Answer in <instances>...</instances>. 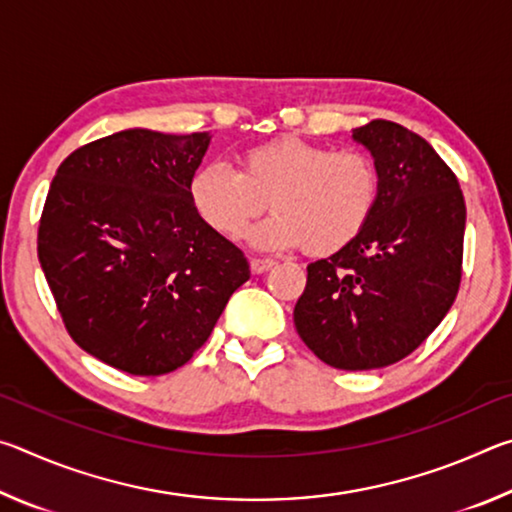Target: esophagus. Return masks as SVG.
I'll list each match as a JSON object with an SVG mask.
<instances>
[{"mask_svg": "<svg viewBox=\"0 0 512 512\" xmlns=\"http://www.w3.org/2000/svg\"><path fill=\"white\" fill-rule=\"evenodd\" d=\"M273 266H275V262H273V259H268V257H253V259H250V271H253L255 275L271 271Z\"/></svg>", "mask_w": 512, "mask_h": 512, "instance_id": "obj_1", "label": "esophagus"}]
</instances>
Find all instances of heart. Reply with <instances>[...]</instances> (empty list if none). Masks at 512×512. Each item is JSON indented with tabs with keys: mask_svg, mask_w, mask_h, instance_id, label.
Returning a JSON list of instances; mask_svg holds the SVG:
<instances>
[{
	"mask_svg": "<svg viewBox=\"0 0 512 512\" xmlns=\"http://www.w3.org/2000/svg\"><path fill=\"white\" fill-rule=\"evenodd\" d=\"M379 178L359 151H332L300 137H277L239 158V173L212 162L189 180L201 221L225 239H241L266 210L271 219L250 232L257 248H298L311 257L343 250L366 228Z\"/></svg>",
	"mask_w": 512,
	"mask_h": 512,
	"instance_id": "heart-1",
	"label": "heart"
}]
</instances>
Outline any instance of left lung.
Masks as SVG:
<instances>
[{"label":"left lung","instance_id":"8db88e82","mask_svg":"<svg viewBox=\"0 0 512 512\" xmlns=\"http://www.w3.org/2000/svg\"><path fill=\"white\" fill-rule=\"evenodd\" d=\"M352 140L375 160V210L352 244L307 266L293 323L327 366L375 370L409 357L454 305L465 201L454 171L409 128L372 119Z\"/></svg>","mask_w":512,"mask_h":512}]
</instances>
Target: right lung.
Returning <instances> with one entry per match:
<instances>
[{"instance_id":"1","label":"right lung","mask_w":512,"mask_h":512,"mask_svg":"<svg viewBox=\"0 0 512 512\" xmlns=\"http://www.w3.org/2000/svg\"><path fill=\"white\" fill-rule=\"evenodd\" d=\"M210 140L128 128L67 155L49 187L38 259L60 316L85 352L128 375L185 366L250 277L189 201Z\"/></svg>"}]
</instances>
